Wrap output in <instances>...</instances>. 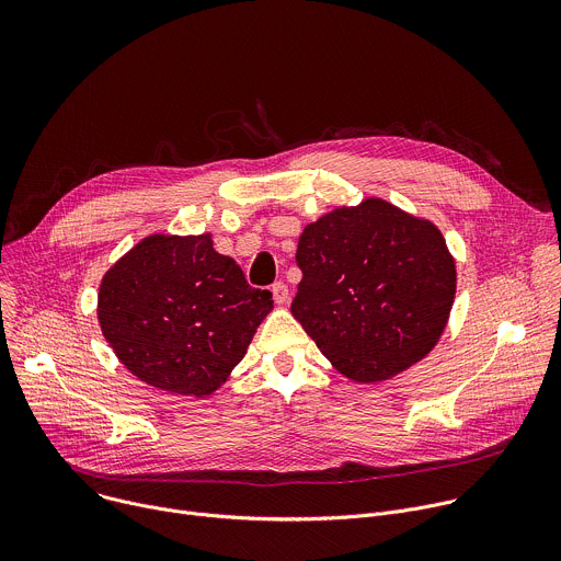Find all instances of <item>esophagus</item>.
<instances>
[{
  "instance_id": "esophagus-1",
  "label": "esophagus",
  "mask_w": 561,
  "mask_h": 561,
  "mask_svg": "<svg viewBox=\"0 0 561 561\" xmlns=\"http://www.w3.org/2000/svg\"><path fill=\"white\" fill-rule=\"evenodd\" d=\"M273 299H275V304H279V306H286L288 304V299H290V290H288V286L284 284V282H277V284H273Z\"/></svg>"
}]
</instances>
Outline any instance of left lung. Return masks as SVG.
<instances>
[{"label": "left lung", "mask_w": 561, "mask_h": 561, "mask_svg": "<svg viewBox=\"0 0 561 561\" xmlns=\"http://www.w3.org/2000/svg\"><path fill=\"white\" fill-rule=\"evenodd\" d=\"M293 317L337 373L392 379L442 340L457 266L442 230L381 197L337 206L304 226Z\"/></svg>", "instance_id": "1"}]
</instances>
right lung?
I'll use <instances>...</instances> for the list:
<instances>
[{"label": "right lung", "instance_id": "obj_1", "mask_svg": "<svg viewBox=\"0 0 561 561\" xmlns=\"http://www.w3.org/2000/svg\"><path fill=\"white\" fill-rule=\"evenodd\" d=\"M271 310V293L251 288L210 232L144 237L98 293L117 359L144 383L186 397H208L228 379Z\"/></svg>", "mask_w": 561, "mask_h": 561}]
</instances>
